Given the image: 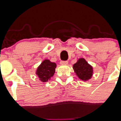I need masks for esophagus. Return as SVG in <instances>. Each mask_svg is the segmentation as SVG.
I'll list each match as a JSON object with an SVG mask.
<instances>
[{
    "label": "esophagus",
    "mask_w": 121,
    "mask_h": 121,
    "mask_svg": "<svg viewBox=\"0 0 121 121\" xmlns=\"http://www.w3.org/2000/svg\"><path fill=\"white\" fill-rule=\"evenodd\" d=\"M60 64H62V65H67L68 64V61H67V60H61L60 62Z\"/></svg>",
    "instance_id": "obj_1"
}]
</instances>
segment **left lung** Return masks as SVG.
<instances>
[{"mask_svg":"<svg viewBox=\"0 0 121 121\" xmlns=\"http://www.w3.org/2000/svg\"><path fill=\"white\" fill-rule=\"evenodd\" d=\"M73 69L77 76L83 81L90 79L92 76V67L84 59L81 58L78 60L73 65Z\"/></svg>","mask_w":121,"mask_h":121,"instance_id":"1","label":"left lung"}]
</instances>
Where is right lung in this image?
Segmentation results:
<instances>
[{"label":"right lung","instance_id":"1","mask_svg":"<svg viewBox=\"0 0 121 121\" xmlns=\"http://www.w3.org/2000/svg\"><path fill=\"white\" fill-rule=\"evenodd\" d=\"M56 67L55 63L51 62L49 60H45L37 68L36 74L42 82H47L54 74Z\"/></svg>","mask_w":121,"mask_h":121}]
</instances>
